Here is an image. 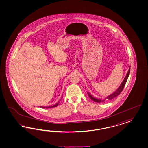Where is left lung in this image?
Returning <instances> with one entry per match:
<instances>
[{
  "instance_id": "left-lung-1",
  "label": "left lung",
  "mask_w": 148,
  "mask_h": 148,
  "mask_svg": "<svg viewBox=\"0 0 148 148\" xmlns=\"http://www.w3.org/2000/svg\"><path fill=\"white\" fill-rule=\"evenodd\" d=\"M130 68H129L128 73H127V75L125 77L124 80H123V81H122V82L121 83V84L120 85V87L118 88V89L116 90L115 92H114L112 94L107 96V99H108V100H112V99L116 97V96H118L119 95H120V94H121V92H122V90H123V88H124V86H125V84H126V82H127V81L128 77H129V74H130ZM88 96H89V97L91 99V100H92L93 101H94V102H99V103H100V102H104V101H105V100H101V99H98L95 98V97H94L92 95H91L89 93H88Z\"/></svg>"
}]
</instances>
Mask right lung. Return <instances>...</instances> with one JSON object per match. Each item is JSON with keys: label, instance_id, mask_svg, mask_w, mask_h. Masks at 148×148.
Here are the masks:
<instances>
[{"label": "right lung", "instance_id": "1", "mask_svg": "<svg viewBox=\"0 0 148 148\" xmlns=\"http://www.w3.org/2000/svg\"><path fill=\"white\" fill-rule=\"evenodd\" d=\"M59 102H58V103H56V104H55V105H53V106H48V107H43V106H40V108H46V109H47V108H53V107H56V106H58V105L59 104Z\"/></svg>", "mask_w": 148, "mask_h": 148}]
</instances>
